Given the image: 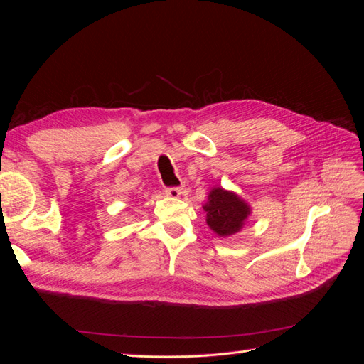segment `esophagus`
<instances>
[{
    "instance_id": "1",
    "label": "esophagus",
    "mask_w": 364,
    "mask_h": 364,
    "mask_svg": "<svg viewBox=\"0 0 364 364\" xmlns=\"http://www.w3.org/2000/svg\"><path fill=\"white\" fill-rule=\"evenodd\" d=\"M165 193L170 197H179L182 194V188H179V186H170V188L165 190Z\"/></svg>"
}]
</instances>
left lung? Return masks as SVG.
Listing matches in <instances>:
<instances>
[{
    "instance_id": "8db88e82",
    "label": "left lung",
    "mask_w": 364,
    "mask_h": 364,
    "mask_svg": "<svg viewBox=\"0 0 364 364\" xmlns=\"http://www.w3.org/2000/svg\"><path fill=\"white\" fill-rule=\"evenodd\" d=\"M206 223L218 237H230L240 232L250 214V206L240 197L215 186L208 194V202L203 206Z\"/></svg>"
}]
</instances>
